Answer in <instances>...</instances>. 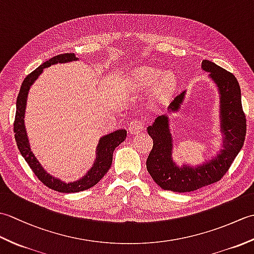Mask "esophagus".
I'll return each instance as SVG.
<instances>
[{
	"label": "esophagus",
	"instance_id": "1",
	"mask_svg": "<svg viewBox=\"0 0 254 254\" xmlns=\"http://www.w3.org/2000/svg\"><path fill=\"white\" fill-rule=\"evenodd\" d=\"M143 130H144V124L139 120H134L130 123V126H128V132L131 134H138Z\"/></svg>",
	"mask_w": 254,
	"mask_h": 254
}]
</instances>
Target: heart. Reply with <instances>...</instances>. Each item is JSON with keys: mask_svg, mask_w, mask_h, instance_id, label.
I'll return each instance as SVG.
<instances>
[{"mask_svg": "<svg viewBox=\"0 0 254 254\" xmlns=\"http://www.w3.org/2000/svg\"><path fill=\"white\" fill-rule=\"evenodd\" d=\"M157 68L149 66H141L131 73L130 83L136 89H147L155 85V95L158 98H166L172 94L177 86L174 75L165 74Z\"/></svg>", "mask_w": 254, "mask_h": 254, "instance_id": "1", "label": "heart"}]
</instances>
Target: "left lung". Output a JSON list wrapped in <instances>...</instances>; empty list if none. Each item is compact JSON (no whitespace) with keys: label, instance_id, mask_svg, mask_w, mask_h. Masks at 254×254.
<instances>
[{"label":"left lung","instance_id":"8db88e82","mask_svg":"<svg viewBox=\"0 0 254 254\" xmlns=\"http://www.w3.org/2000/svg\"><path fill=\"white\" fill-rule=\"evenodd\" d=\"M202 69L216 86L219 96V131L222 148L201 165H178L172 158L174 139L170 132V118L161 115L155 119L147 133L154 145L146 160V168L153 180L164 189L174 192H191L212 185L223 178L244 146L247 122L242 110L241 90L233 74L208 60L202 61ZM187 90L178 95L168 107L169 113L180 110Z\"/></svg>","mask_w":254,"mask_h":254}]
</instances>
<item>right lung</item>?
<instances>
[{
	"mask_svg": "<svg viewBox=\"0 0 254 254\" xmlns=\"http://www.w3.org/2000/svg\"><path fill=\"white\" fill-rule=\"evenodd\" d=\"M78 61V58L74 53H63L51 58L49 61H46L40 66H38L34 72H31L24 79L20 86L19 94L16 101V116L14 121V133L16 144H17L21 156L25 158L27 164L34 171V174L38 177L44 185L48 188L63 193H74L87 190V189L97 185L104 177L108 170L110 169L112 164V156L116 147H118L127 137V131L120 128V130L113 131L109 134L101 136L99 138L98 145L96 147V158L91 168L86 172L82 178L73 182H65L57 177H53L49 172H47L44 167L38 161L35 154L30 148V143L27 135L25 127V112L27 106V98L31 85L36 82L39 75L44 72V69L58 63H67Z\"/></svg>",
	"mask_w": 254,
	"mask_h": 254,
	"instance_id": "obj_1",
	"label": "right lung"
}]
</instances>
